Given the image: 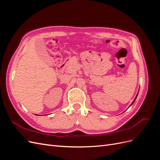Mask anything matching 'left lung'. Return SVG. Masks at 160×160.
<instances>
[{"instance_id": "obj_1", "label": "left lung", "mask_w": 160, "mask_h": 160, "mask_svg": "<svg viewBox=\"0 0 160 160\" xmlns=\"http://www.w3.org/2000/svg\"><path fill=\"white\" fill-rule=\"evenodd\" d=\"M137 96H138V95H137ZM137 96H136V98H135V99H134V101H133V102H132V104H133V103H134V101H135V99H136V98H137ZM131 105H130V106H131Z\"/></svg>"}]
</instances>
